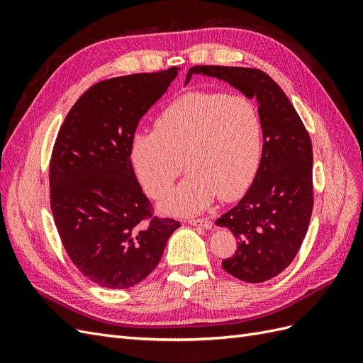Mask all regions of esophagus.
I'll return each mask as SVG.
<instances>
[{"mask_svg": "<svg viewBox=\"0 0 363 363\" xmlns=\"http://www.w3.org/2000/svg\"><path fill=\"white\" fill-rule=\"evenodd\" d=\"M188 223L191 225H199V227H204V228H212V221L207 218H196V219H188Z\"/></svg>", "mask_w": 363, "mask_h": 363, "instance_id": "1", "label": "esophagus"}]
</instances>
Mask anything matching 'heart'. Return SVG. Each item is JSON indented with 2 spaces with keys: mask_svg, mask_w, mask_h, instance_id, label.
<instances>
[{
  "mask_svg": "<svg viewBox=\"0 0 363 363\" xmlns=\"http://www.w3.org/2000/svg\"><path fill=\"white\" fill-rule=\"evenodd\" d=\"M263 127L256 104L242 94L189 92L130 140V160L145 192L162 199L183 164L189 171L163 200L171 213H196L216 196L233 201L256 177Z\"/></svg>",
  "mask_w": 363,
  "mask_h": 363,
  "instance_id": "heart-1",
  "label": "heart"
}]
</instances>
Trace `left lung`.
I'll list each match as a JSON object with an SVG mask.
<instances>
[{"label":"left lung","mask_w":363,"mask_h":363,"mask_svg":"<svg viewBox=\"0 0 363 363\" xmlns=\"http://www.w3.org/2000/svg\"><path fill=\"white\" fill-rule=\"evenodd\" d=\"M192 74L227 82L256 98L263 150L256 179L233 208L216 219L236 238V251L223 268L239 280L262 283L286 269L298 252L313 208L311 136L289 98L268 74L256 68L195 65Z\"/></svg>","instance_id":"8db88e82"}]
</instances>
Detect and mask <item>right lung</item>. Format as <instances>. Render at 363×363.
<instances>
[{
  "label": "right lung",
  "instance_id": "add662e5",
  "mask_svg": "<svg viewBox=\"0 0 363 363\" xmlns=\"http://www.w3.org/2000/svg\"><path fill=\"white\" fill-rule=\"evenodd\" d=\"M179 68L89 87L65 118L50 160V204L63 248L84 277L127 289L155 269L180 223L159 218L130 160L140 118Z\"/></svg>",
  "mask_w": 363,
  "mask_h": 363
}]
</instances>
